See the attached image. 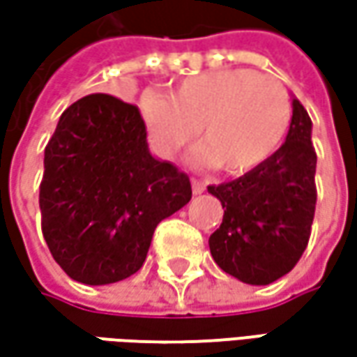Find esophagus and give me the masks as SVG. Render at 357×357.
I'll list each match as a JSON object with an SVG mask.
<instances>
[{"instance_id":"34e87169","label":"esophagus","mask_w":357,"mask_h":357,"mask_svg":"<svg viewBox=\"0 0 357 357\" xmlns=\"http://www.w3.org/2000/svg\"><path fill=\"white\" fill-rule=\"evenodd\" d=\"M190 185H192V192H195V195L204 192V188H206V183H204V181H200V178H192V181H190Z\"/></svg>"}]
</instances>
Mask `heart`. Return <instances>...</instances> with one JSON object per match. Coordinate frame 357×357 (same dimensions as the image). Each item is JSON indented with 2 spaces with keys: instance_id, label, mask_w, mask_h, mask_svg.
Wrapping results in <instances>:
<instances>
[{
  "instance_id": "heart-1",
  "label": "heart",
  "mask_w": 357,
  "mask_h": 357,
  "mask_svg": "<svg viewBox=\"0 0 357 357\" xmlns=\"http://www.w3.org/2000/svg\"><path fill=\"white\" fill-rule=\"evenodd\" d=\"M143 119L157 146L174 155L200 129V160L242 174L260 167L284 143L292 123L290 93L252 69H222L185 79L172 95H146Z\"/></svg>"
}]
</instances>
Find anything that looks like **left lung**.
Returning a JSON list of instances; mask_svg holds the SVG:
<instances>
[{
  "label": "left lung",
  "instance_id": "obj_1",
  "mask_svg": "<svg viewBox=\"0 0 357 357\" xmlns=\"http://www.w3.org/2000/svg\"><path fill=\"white\" fill-rule=\"evenodd\" d=\"M312 121L292 99L286 143L246 174L208 192L220 200L222 225L208 238L214 262L240 282L266 286L288 274L306 250L316 213Z\"/></svg>",
  "mask_w": 357,
  "mask_h": 357
}]
</instances>
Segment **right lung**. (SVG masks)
<instances>
[{
  "label": "right lung",
  "mask_w": 357,
  "mask_h": 357,
  "mask_svg": "<svg viewBox=\"0 0 357 357\" xmlns=\"http://www.w3.org/2000/svg\"><path fill=\"white\" fill-rule=\"evenodd\" d=\"M39 185L49 252L81 284L143 266L157 225L192 197L188 174L149 153L139 107L93 93L63 111Z\"/></svg>",
  "instance_id": "1"
}]
</instances>
